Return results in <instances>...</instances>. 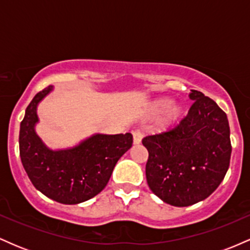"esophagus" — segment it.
I'll return each instance as SVG.
<instances>
[{"label":"esophagus","mask_w":250,"mask_h":250,"mask_svg":"<svg viewBox=\"0 0 250 250\" xmlns=\"http://www.w3.org/2000/svg\"><path fill=\"white\" fill-rule=\"evenodd\" d=\"M143 139V133L140 130H135L133 133V141L134 145H140Z\"/></svg>","instance_id":"esophagus-1"}]
</instances>
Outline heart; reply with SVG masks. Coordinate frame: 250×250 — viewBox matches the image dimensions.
Instances as JSON below:
<instances>
[{
    "label": "heart",
    "instance_id": "heart-1",
    "mask_svg": "<svg viewBox=\"0 0 250 250\" xmlns=\"http://www.w3.org/2000/svg\"><path fill=\"white\" fill-rule=\"evenodd\" d=\"M171 104L170 99H159L153 103V110L155 113H161V111L166 110L169 105ZM183 109L180 104H173L171 107H169L167 114H166L165 119H163L162 125L163 127H171V125H176L180 121V119L182 117Z\"/></svg>",
    "mask_w": 250,
    "mask_h": 250
}]
</instances>
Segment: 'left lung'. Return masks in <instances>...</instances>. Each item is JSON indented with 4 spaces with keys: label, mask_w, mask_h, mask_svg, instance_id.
Wrapping results in <instances>:
<instances>
[{
    "label": "left lung",
    "mask_w": 250,
    "mask_h": 250,
    "mask_svg": "<svg viewBox=\"0 0 250 250\" xmlns=\"http://www.w3.org/2000/svg\"><path fill=\"white\" fill-rule=\"evenodd\" d=\"M187 116L166 133L142 140L149 156L146 177L163 202L187 207L207 199L229 168L230 129L225 111L210 97L191 90Z\"/></svg>",
    "instance_id": "obj_1"
}]
</instances>
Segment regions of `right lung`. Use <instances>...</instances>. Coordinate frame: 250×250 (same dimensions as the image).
<instances>
[{
  "label": "right lung",
  "instance_id": "obj_1",
  "mask_svg": "<svg viewBox=\"0 0 250 250\" xmlns=\"http://www.w3.org/2000/svg\"><path fill=\"white\" fill-rule=\"evenodd\" d=\"M53 85L37 93L20 125V156L37 190L63 205H77L101 193L114 167L133 145L130 133L95 134L69 149H49L35 131L37 104Z\"/></svg>",
  "mask_w": 250,
  "mask_h": 250
}]
</instances>
